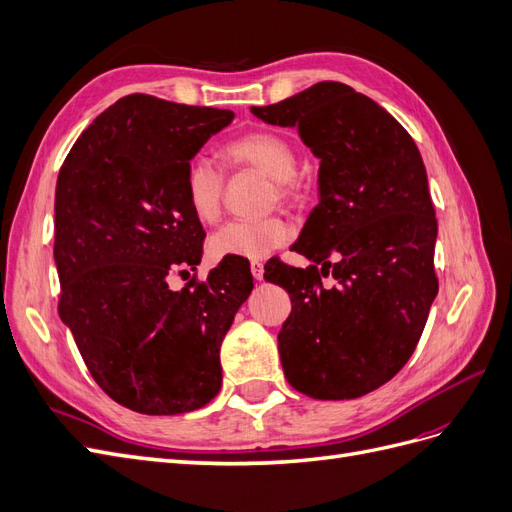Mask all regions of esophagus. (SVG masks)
<instances>
[{
	"label": "esophagus",
	"mask_w": 512,
	"mask_h": 512,
	"mask_svg": "<svg viewBox=\"0 0 512 512\" xmlns=\"http://www.w3.org/2000/svg\"><path fill=\"white\" fill-rule=\"evenodd\" d=\"M252 275H254V280H258V282H262V277H265V267H262V262H252Z\"/></svg>",
	"instance_id": "34e87169"
}]
</instances>
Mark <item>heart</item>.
<instances>
[{"label":"heart","instance_id":"heart-1","mask_svg":"<svg viewBox=\"0 0 512 512\" xmlns=\"http://www.w3.org/2000/svg\"><path fill=\"white\" fill-rule=\"evenodd\" d=\"M222 156L232 168H252L271 179V198L282 203H294L299 198L297 151L284 136L254 130L232 138L222 147ZM224 173L205 156H194L183 170V196L194 218L203 224L218 220L224 196ZM292 235L290 226L269 215L262 220H232L220 226L209 237V252L213 258L262 260L277 247H282Z\"/></svg>","mask_w":512,"mask_h":512}]
</instances>
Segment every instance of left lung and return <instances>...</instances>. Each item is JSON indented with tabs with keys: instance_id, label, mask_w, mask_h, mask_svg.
I'll use <instances>...</instances> for the list:
<instances>
[{
	"instance_id": "1",
	"label": "left lung",
	"mask_w": 512,
	"mask_h": 512,
	"mask_svg": "<svg viewBox=\"0 0 512 512\" xmlns=\"http://www.w3.org/2000/svg\"><path fill=\"white\" fill-rule=\"evenodd\" d=\"M252 113L297 128L320 160V203L292 245L312 265L265 267L292 301L277 335L286 380L314 399L367 395L408 363L438 294L421 153L393 115L344 83L322 81ZM329 272L336 286L324 289L319 275Z\"/></svg>"
}]
</instances>
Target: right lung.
<instances>
[{"mask_svg": "<svg viewBox=\"0 0 512 512\" xmlns=\"http://www.w3.org/2000/svg\"><path fill=\"white\" fill-rule=\"evenodd\" d=\"M235 113L145 94L117 100L70 149L55 188L59 316L100 389L141 414L203 408L220 393V346L254 288L250 265L196 269L205 230L183 170Z\"/></svg>", "mask_w": 512, "mask_h": 512, "instance_id": "obj_1", "label": "right lung"}]
</instances>
